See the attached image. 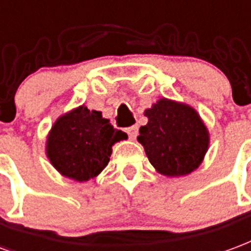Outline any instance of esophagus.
I'll return each instance as SVG.
<instances>
[{
  "mask_svg": "<svg viewBox=\"0 0 251 251\" xmlns=\"http://www.w3.org/2000/svg\"><path fill=\"white\" fill-rule=\"evenodd\" d=\"M126 133L129 134V138L130 140H135V137L138 134V126H130L126 129Z\"/></svg>",
  "mask_w": 251,
  "mask_h": 251,
  "instance_id": "obj_1",
  "label": "esophagus"
}]
</instances>
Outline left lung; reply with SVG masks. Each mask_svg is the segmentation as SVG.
<instances>
[{"mask_svg":"<svg viewBox=\"0 0 251 251\" xmlns=\"http://www.w3.org/2000/svg\"><path fill=\"white\" fill-rule=\"evenodd\" d=\"M148 124L137 140L153 168L165 177H183L200 168L210 145L201 116L183 102L159 98L145 110Z\"/></svg>","mask_w":251,"mask_h":251,"instance_id":"left-lung-1","label":"left lung"}]
</instances>
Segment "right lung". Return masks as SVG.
I'll list each match as a JSON object with an SVG mask.
<instances>
[{
    "mask_svg": "<svg viewBox=\"0 0 251 251\" xmlns=\"http://www.w3.org/2000/svg\"><path fill=\"white\" fill-rule=\"evenodd\" d=\"M127 140L101 111L85 105L59 116L46 135V157L57 172L77 182L96 178L110 161L113 145Z\"/></svg>",
    "mask_w": 251,
    "mask_h": 251,
    "instance_id": "add662e5",
    "label": "right lung"
}]
</instances>
